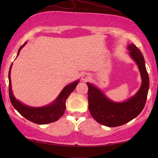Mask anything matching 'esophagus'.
<instances>
[{
	"label": "esophagus",
	"mask_w": 158,
	"mask_h": 158,
	"mask_svg": "<svg viewBox=\"0 0 158 158\" xmlns=\"http://www.w3.org/2000/svg\"><path fill=\"white\" fill-rule=\"evenodd\" d=\"M81 79L83 81H87L90 79V75L89 73H83L81 77Z\"/></svg>",
	"instance_id": "1"
}]
</instances>
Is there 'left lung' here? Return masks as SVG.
<instances>
[{"mask_svg": "<svg viewBox=\"0 0 158 158\" xmlns=\"http://www.w3.org/2000/svg\"><path fill=\"white\" fill-rule=\"evenodd\" d=\"M129 56L138 66L141 77V85L135 95L123 102L110 100L94 83L87 82L88 86V109L97 122L108 127L123 125L135 119L145 105L149 88V79L145 59L140 50L132 43L127 46Z\"/></svg>", "mask_w": 158, "mask_h": 158, "instance_id": "8db88e82", "label": "left lung"}]
</instances>
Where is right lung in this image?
Masks as SVG:
<instances>
[{
	"label": "right lung",
	"instance_id": "right-lung-1",
	"mask_svg": "<svg viewBox=\"0 0 158 158\" xmlns=\"http://www.w3.org/2000/svg\"><path fill=\"white\" fill-rule=\"evenodd\" d=\"M27 41L20 47L17 57L18 56L21 49L26 45ZM13 63L10 66L9 71V98L13 106L18 110V113L26 119L36 124H47L54 122L60 118L66 109V100L73 90L75 89L79 82V79L71 82L66 85L57 96V98L48 105L34 107L26 105L16 99L13 93L11 81V70Z\"/></svg>",
	"mask_w": 158,
	"mask_h": 158
}]
</instances>
